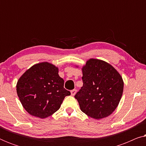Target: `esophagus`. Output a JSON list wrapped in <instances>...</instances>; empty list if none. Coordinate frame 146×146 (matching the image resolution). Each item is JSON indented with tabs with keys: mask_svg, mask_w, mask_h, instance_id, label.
I'll return each mask as SVG.
<instances>
[{
	"mask_svg": "<svg viewBox=\"0 0 146 146\" xmlns=\"http://www.w3.org/2000/svg\"><path fill=\"white\" fill-rule=\"evenodd\" d=\"M71 95L72 96H74L76 94V89H74L72 90H71Z\"/></svg>",
	"mask_w": 146,
	"mask_h": 146,
	"instance_id": "obj_1",
	"label": "esophagus"
}]
</instances>
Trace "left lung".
<instances>
[{"label": "left lung", "instance_id": "8db88e82", "mask_svg": "<svg viewBox=\"0 0 146 146\" xmlns=\"http://www.w3.org/2000/svg\"><path fill=\"white\" fill-rule=\"evenodd\" d=\"M82 74L83 86L74 96L81 110L97 119L108 116L122 96V78L112 66L98 59L88 60Z\"/></svg>", "mask_w": 146, "mask_h": 146}]
</instances>
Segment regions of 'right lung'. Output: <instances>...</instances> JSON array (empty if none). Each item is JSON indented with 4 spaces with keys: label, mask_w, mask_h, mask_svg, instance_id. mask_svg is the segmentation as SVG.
Returning a JSON list of instances; mask_svg holds the SVG:
<instances>
[{
    "label": "right lung",
    "mask_w": 146,
    "mask_h": 146,
    "mask_svg": "<svg viewBox=\"0 0 146 146\" xmlns=\"http://www.w3.org/2000/svg\"><path fill=\"white\" fill-rule=\"evenodd\" d=\"M64 84L57 67L41 62L33 66L20 78L17 92L24 108L30 114L45 118L58 110L64 98L70 95Z\"/></svg>",
    "instance_id": "add662e5"
}]
</instances>
